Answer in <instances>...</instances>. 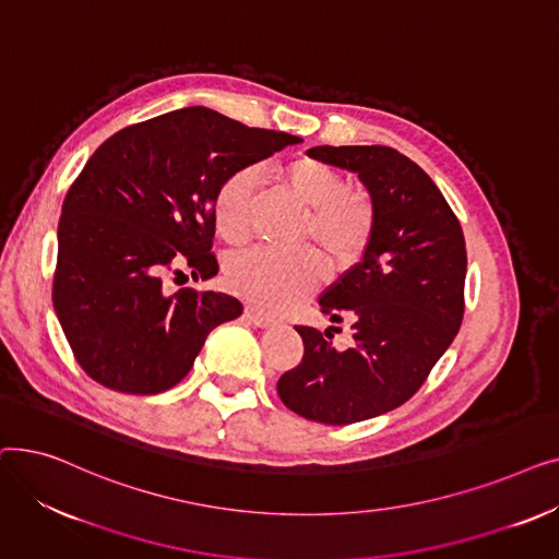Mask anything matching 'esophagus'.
I'll return each instance as SVG.
<instances>
[{"label": "esophagus", "mask_w": 559, "mask_h": 559, "mask_svg": "<svg viewBox=\"0 0 559 559\" xmlns=\"http://www.w3.org/2000/svg\"><path fill=\"white\" fill-rule=\"evenodd\" d=\"M245 317H247L249 321H253L255 326H272V324H274V317H272L270 312L260 310L258 306H247V308H245Z\"/></svg>", "instance_id": "34e87169"}]
</instances>
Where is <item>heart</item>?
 I'll return each mask as SVG.
<instances>
[{"mask_svg": "<svg viewBox=\"0 0 559 559\" xmlns=\"http://www.w3.org/2000/svg\"><path fill=\"white\" fill-rule=\"evenodd\" d=\"M276 183L306 205L301 242H314L335 267L356 262L373 235L376 209L360 190H348L344 176L314 158H297L274 169ZM255 186L249 171H235L213 197V219L219 238L242 247L253 228ZM326 264L312 249L278 253L253 249L230 258L228 285L245 299L281 310L297 304L324 281Z\"/></svg>", "mask_w": 559, "mask_h": 559, "instance_id": "heart-1", "label": "heart"}]
</instances>
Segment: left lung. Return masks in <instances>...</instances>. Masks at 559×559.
I'll list each match as a JSON object with an SVG mask.
<instances>
[{
	"mask_svg": "<svg viewBox=\"0 0 559 559\" xmlns=\"http://www.w3.org/2000/svg\"><path fill=\"white\" fill-rule=\"evenodd\" d=\"M308 156L358 174L376 209L362 260L319 297L354 344L297 326L304 358L278 378V396L310 421L346 426L403 405L426 383L464 317L462 226L430 176L392 146H312Z\"/></svg>",
	"mask_w": 559,
	"mask_h": 559,
	"instance_id": "left-lung-1",
	"label": "left lung"
}]
</instances>
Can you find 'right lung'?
Masks as SVG:
<instances>
[{
    "label": "right lung",
    "mask_w": 559,
    "mask_h": 559,
    "mask_svg": "<svg viewBox=\"0 0 559 559\" xmlns=\"http://www.w3.org/2000/svg\"><path fill=\"white\" fill-rule=\"evenodd\" d=\"M297 135L251 129L203 106L131 124L97 146L70 186L51 301L79 367L122 394L188 376L209 333L242 314L222 292L167 295L165 281L213 278V197L230 174Z\"/></svg>",
    "instance_id": "1"
}]
</instances>
